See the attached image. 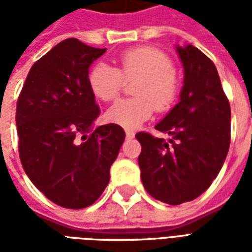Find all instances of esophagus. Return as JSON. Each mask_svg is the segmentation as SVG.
Masks as SVG:
<instances>
[{
    "mask_svg": "<svg viewBox=\"0 0 252 252\" xmlns=\"http://www.w3.org/2000/svg\"><path fill=\"white\" fill-rule=\"evenodd\" d=\"M126 139H133V137H135V133H133L132 131H126Z\"/></svg>",
    "mask_w": 252,
    "mask_h": 252,
    "instance_id": "esophagus-1",
    "label": "esophagus"
}]
</instances>
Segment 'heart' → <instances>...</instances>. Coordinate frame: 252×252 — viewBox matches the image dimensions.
Listing matches in <instances>:
<instances>
[{"label":"heart","instance_id":"heart-1","mask_svg":"<svg viewBox=\"0 0 252 252\" xmlns=\"http://www.w3.org/2000/svg\"><path fill=\"white\" fill-rule=\"evenodd\" d=\"M132 83L135 97L117 101L106 110V120L126 129H136L154 109L167 112L178 99L181 79L167 54L155 47H135L121 52L117 66L99 62L89 72L94 95L104 102L119 97L126 82Z\"/></svg>","mask_w":252,"mask_h":252}]
</instances>
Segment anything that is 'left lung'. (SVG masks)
Returning a JSON list of instances; mask_svg holds the SVG:
<instances>
[{
	"label": "left lung",
	"instance_id": "8db88e82",
	"mask_svg": "<svg viewBox=\"0 0 252 252\" xmlns=\"http://www.w3.org/2000/svg\"><path fill=\"white\" fill-rule=\"evenodd\" d=\"M177 50L185 68L181 101L155 126L169 140L136 133L144 189L170 205L194 200L211 186L231 143V106L215 63L190 44Z\"/></svg>",
	"mask_w": 252,
	"mask_h": 252
}]
</instances>
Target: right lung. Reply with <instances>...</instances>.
Segmentation results:
<instances>
[{
  "mask_svg": "<svg viewBox=\"0 0 252 252\" xmlns=\"http://www.w3.org/2000/svg\"><path fill=\"white\" fill-rule=\"evenodd\" d=\"M105 51L74 37L61 41L31 67L17 99L23 169L48 200L67 209L98 200L126 139L115 124L90 128L99 106L89 67Z\"/></svg>",
  "mask_w": 252,
  "mask_h": 252,
  "instance_id": "1",
  "label": "right lung"
}]
</instances>
